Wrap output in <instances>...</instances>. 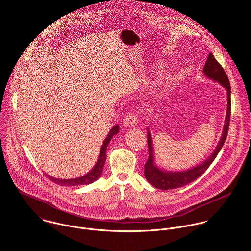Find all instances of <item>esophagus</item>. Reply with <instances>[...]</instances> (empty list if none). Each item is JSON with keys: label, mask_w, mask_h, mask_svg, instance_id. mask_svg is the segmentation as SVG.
<instances>
[{"label": "esophagus", "mask_w": 251, "mask_h": 251, "mask_svg": "<svg viewBox=\"0 0 251 251\" xmlns=\"http://www.w3.org/2000/svg\"><path fill=\"white\" fill-rule=\"evenodd\" d=\"M138 122V116L135 113H127L124 119V126H135Z\"/></svg>", "instance_id": "obj_1"}]
</instances>
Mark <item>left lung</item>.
<instances>
[{"instance_id": "left-lung-1", "label": "left lung", "mask_w": 251, "mask_h": 251, "mask_svg": "<svg viewBox=\"0 0 251 251\" xmlns=\"http://www.w3.org/2000/svg\"><path fill=\"white\" fill-rule=\"evenodd\" d=\"M203 72L207 77L210 79H213L216 82L220 83L221 86H223L227 90V113H226V119L225 124L223 127V132L220 137V141L215 148L212 155L205 160L203 163H201L198 166L193 167L192 169L181 171V172H165L160 169H158L153 162V151H152V143L151 138L150 135V132L148 133V147H149V158L147 162L145 163V169L144 174L147 180L154 187L162 190L167 189H175L181 186H184L193 180L200 177L212 164V162L215 160L217 153L221 150L223 144L225 142L228 130H229V124H230V117H231V86L228 79L227 74L224 72L221 65L215 60L214 55L212 53H209L208 59L206 61L205 67Z\"/></svg>"}]
</instances>
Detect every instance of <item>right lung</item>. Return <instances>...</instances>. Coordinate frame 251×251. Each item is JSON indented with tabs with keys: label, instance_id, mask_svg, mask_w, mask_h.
<instances>
[{
	"label": "right lung",
	"instance_id": "right-lung-1",
	"mask_svg": "<svg viewBox=\"0 0 251 251\" xmlns=\"http://www.w3.org/2000/svg\"><path fill=\"white\" fill-rule=\"evenodd\" d=\"M119 132V126H115L109 132L107 137L105 138L104 142L102 144L100 155H99V159L97 161V164L95 165V167L91 170L90 173H88L85 176H82L80 178H76V179H56L50 176L46 177L50 179L51 181L55 182L56 184L62 185V186H74V185H82V184H89L94 182L95 180L99 179L100 177V175L102 174L103 171V166L105 164V160H106V149H107L108 144L111 141L112 137L117 134Z\"/></svg>",
	"mask_w": 251,
	"mask_h": 251
}]
</instances>
